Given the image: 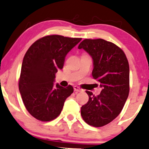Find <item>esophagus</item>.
Wrapping results in <instances>:
<instances>
[{
	"mask_svg": "<svg viewBox=\"0 0 149 149\" xmlns=\"http://www.w3.org/2000/svg\"><path fill=\"white\" fill-rule=\"evenodd\" d=\"M73 89H74V91H76V92H81V91H83V90H82L81 88H80L79 87L76 86V85H75V86L73 87Z\"/></svg>",
	"mask_w": 149,
	"mask_h": 149,
	"instance_id": "1",
	"label": "esophagus"
}]
</instances>
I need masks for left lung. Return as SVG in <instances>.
<instances>
[{"mask_svg":"<svg viewBox=\"0 0 149 149\" xmlns=\"http://www.w3.org/2000/svg\"><path fill=\"white\" fill-rule=\"evenodd\" d=\"M93 60L92 75L102 88L98 96L86 91L89 100L81 107L86 123L94 127L109 124L122 111L130 91V68L123 51L104 39H85L78 45Z\"/></svg>","mask_w":149,"mask_h":149,"instance_id":"obj_1","label":"left lung"}]
</instances>
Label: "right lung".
Wrapping results in <instances>:
<instances>
[{"mask_svg": "<svg viewBox=\"0 0 149 149\" xmlns=\"http://www.w3.org/2000/svg\"><path fill=\"white\" fill-rule=\"evenodd\" d=\"M59 35L42 37L26 52L19 90L26 109L35 118L50 121L61 113L65 100L73 92L71 85H54L55 74L62 69L68 52L81 40Z\"/></svg>", "mask_w": 149, "mask_h": 149, "instance_id": "obj_1", "label": "right lung"}]
</instances>
